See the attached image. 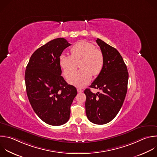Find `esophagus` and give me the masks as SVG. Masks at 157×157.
Returning <instances> with one entry per match:
<instances>
[{"label": "esophagus", "instance_id": "obj_1", "mask_svg": "<svg viewBox=\"0 0 157 157\" xmlns=\"http://www.w3.org/2000/svg\"><path fill=\"white\" fill-rule=\"evenodd\" d=\"M77 91H78V92H79V93H81V92H83V90H82L81 89H79V88H78V89H77Z\"/></svg>", "mask_w": 157, "mask_h": 157}]
</instances>
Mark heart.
I'll return each mask as SVG.
<instances>
[{"label":"heart","instance_id":"1","mask_svg":"<svg viewBox=\"0 0 157 157\" xmlns=\"http://www.w3.org/2000/svg\"><path fill=\"white\" fill-rule=\"evenodd\" d=\"M71 56L62 54L59 57V63L63 75L67 78L75 70L77 63L80 62V71L68 79L70 84L82 87L89 83L92 76H97L101 71L104 65L102 52L96 48L94 44L81 40L70 49Z\"/></svg>","mask_w":157,"mask_h":157}]
</instances>
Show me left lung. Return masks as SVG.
Returning a JSON list of instances; mask_svg holds the SVG:
<instances>
[{"instance_id": "obj_1", "label": "left lung", "mask_w": 157, "mask_h": 157, "mask_svg": "<svg viewBox=\"0 0 157 157\" xmlns=\"http://www.w3.org/2000/svg\"><path fill=\"white\" fill-rule=\"evenodd\" d=\"M96 42L103 55L104 65L89 87L99 89L102 92L94 94L90 89H85V107L90 122L104 124L117 115L123 105L127 93L129 75L119 52L100 39Z\"/></svg>"}]
</instances>
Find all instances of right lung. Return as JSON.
<instances>
[{
	"label": "right lung",
	"mask_w": 157,
	"mask_h": 157,
	"mask_svg": "<svg viewBox=\"0 0 157 157\" xmlns=\"http://www.w3.org/2000/svg\"><path fill=\"white\" fill-rule=\"evenodd\" d=\"M70 43L64 38L52 40L31 56L25 71L26 93L37 115L45 123L60 126L70 119L77 94L75 87L61 76L59 57Z\"/></svg>",
	"instance_id": "add662e5"
}]
</instances>
